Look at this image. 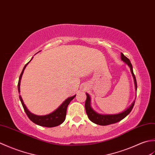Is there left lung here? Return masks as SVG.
Listing matches in <instances>:
<instances>
[{"mask_svg": "<svg viewBox=\"0 0 155 155\" xmlns=\"http://www.w3.org/2000/svg\"><path fill=\"white\" fill-rule=\"evenodd\" d=\"M121 60L125 62L127 66L130 68V72H131L133 80H134V83H135V90L137 91V81L135 75L133 73V66L132 64L130 63V60L127 58L126 56H124V54L123 53H121ZM87 95V99L85 103V111H86V113L88 116V118L93 123H95V124L99 125H108L113 124V123H117L120 121H121L122 119H124L127 115H128L130 112L131 111V110L133 108V106L135 105V99L133 101L131 104L125 110L122 111L121 113H117V114H101V113H98L96 112L95 110L91 107V97L88 94L86 93ZM136 99V98H135Z\"/></svg>", "mask_w": 155, "mask_h": 155, "instance_id": "8db88e82", "label": "left lung"}]
</instances>
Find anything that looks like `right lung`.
<instances>
[{
	"instance_id": "1",
	"label": "right lung",
	"mask_w": 155,
	"mask_h": 155,
	"mask_svg": "<svg viewBox=\"0 0 155 155\" xmlns=\"http://www.w3.org/2000/svg\"><path fill=\"white\" fill-rule=\"evenodd\" d=\"M32 58L30 60V61L32 60ZM29 62H28L25 65V67H24V68H23L22 72H21V74H20V75L18 84V91L19 94L20 93V80H21L24 71H25L26 66L28 64ZM75 95H76L72 96V97H70L67 98L66 100H65L62 103V104H61L56 110H55V111L49 113V114L45 115H37L35 114H33L32 113H31L29 110L27 109L26 106L25 105V104H24L23 99L21 97V95H19V98H20V101H21V104L22 105L24 109H25V111L26 112L27 116L28 117V118L33 123H34L35 124H36L38 125H40L42 127H56V126L60 125L65 121L68 106L72 99H73L75 97Z\"/></svg>"
}]
</instances>
